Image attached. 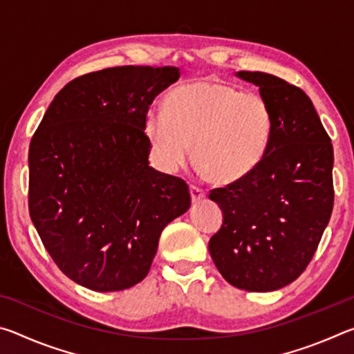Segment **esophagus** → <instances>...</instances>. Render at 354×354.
I'll return each instance as SVG.
<instances>
[{"mask_svg":"<svg viewBox=\"0 0 354 354\" xmlns=\"http://www.w3.org/2000/svg\"><path fill=\"white\" fill-rule=\"evenodd\" d=\"M190 195H192V201H200L206 196V192L203 190L198 185H190Z\"/></svg>","mask_w":354,"mask_h":354,"instance_id":"esophagus-1","label":"esophagus"}]
</instances>
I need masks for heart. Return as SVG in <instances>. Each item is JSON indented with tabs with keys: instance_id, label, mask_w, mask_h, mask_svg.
Segmentation results:
<instances>
[{
	"instance_id": "obj_1",
	"label": "heart",
	"mask_w": 354,
	"mask_h": 354,
	"mask_svg": "<svg viewBox=\"0 0 354 354\" xmlns=\"http://www.w3.org/2000/svg\"><path fill=\"white\" fill-rule=\"evenodd\" d=\"M274 117L267 100L221 81H196L167 95L164 113H147L143 131L160 169L175 173L195 160L217 184L251 175L272 145Z\"/></svg>"
}]
</instances>
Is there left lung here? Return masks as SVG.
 Masks as SVG:
<instances>
[{
    "instance_id": "1",
    "label": "left lung",
    "mask_w": 354,
    "mask_h": 354,
    "mask_svg": "<svg viewBox=\"0 0 354 354\" xmlns=\"http://www.w3.org/2000/svg\"><path fill=\"white\" fill-rule=\"evenodd\" d=\"M236 76L270 104L273 139L251 175L209 194L223 211L209 253L237 289L272 292L306 270L331 217L333 143L301 88L262 71Z\"/></svg>"
}]
</instances>
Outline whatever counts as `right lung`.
Listing matches in <instances>:
<instances>
[{"label":"right lung","mask_w":354,"mask_h":354,"mask_svg":"<svg viewBox=\"0 0 354 354\" xmlns=\"http://www.w3.org/2000/svg\"><path fill=\"white\" fill-rule=\"evenodd\" d=\"M176 67L104 68L70 81L29 145V214L62 273L97 292L147 277L160 232L190 207L184 179L149 167V104Z\"/></svg>","instance_id":"obj_1"}]
</instances>
